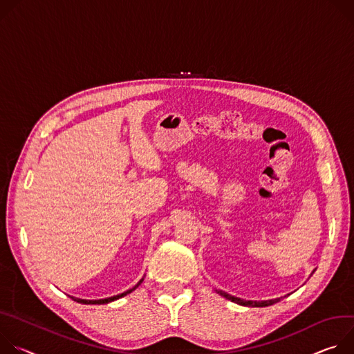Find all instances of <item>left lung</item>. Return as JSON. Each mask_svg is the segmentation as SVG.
Listing matches in <instances>:
<instances>
[{"instance_id": "8db88e82", "label": "left lung", "mask_w": 354, "mask_h": 354, "mask_svg": "<svg viewBox=\"0 0 354 354\" xmlns=\"http://www.w3.org/2000/svg\"><path fill=\"white\" fill-rule=\"evenodd\" d=\"M216 292H218L219 295L225 297L226 299L234 302V304H239V305H243V306H253V308H254V306H257V308L270 306V305H272V304H276V302L281 301L284 297H287V295H284V297H280V298L267 299V301H249V299H242V298H238V297H233V295H230V294H227V292H225V291H222V290H216Z\"/></svg>"}]
</instances>
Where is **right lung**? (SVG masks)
<instances>
[{"mask_svg":"<svg viewBox=\"0 0 354 354\" xmlns=\"http://www.w3.org/2000/svg\"><path fill=\"white\" fill-rule=\"evenodd\" d=\"M142 281H143V279L133 287V288H131V290H128V291H125V292H122V294H118V295H113V297H109V298H104V299H82V298H75V297H70L73 301H75V302H78V304H86V305H102V304H108V302H112V301H115V299H120V298H122V297H125V295H128V294H131L132 291H135L140 284H142Z\"/></svg>","mask_w":354,"mask_h":354,"instance_id":"obj_1","label":"right lung"}]
</instances>
